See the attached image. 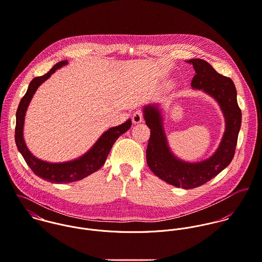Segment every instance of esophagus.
Wrapping results in <instances>:
<instances>
[{
  "mask_svg": "<svg viewBox=\"0 0 262 262\" xmlns=\"http://www.w3.org/2000/svg\"><path fill=\"white\" fill-rule=\"evenodd\" d=\"M144 121V114L142 111L138 110L136 111L134 114H133V122L135 124H138V123H141Z\"/></svg>",
  "mask_w": 262,
  "mask_h": 262,
  "instance_id": "34e87169",
  "label": "esophagus"
}]
</instances>
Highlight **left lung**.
<instances>
[{
    "label": "left lung",
    "mask_w": 262,
    "mask_h": 262,
    "mask_svg": "<svg viewBox=\"0 0 262 262\" xmlns=\"http://www.w3.org/2000/svg\"><path fill=\"white\" fill-rule=\"evenodd\" d=\"M186 61L193 66L196 73L191 81V87L203 90L211 96L220 105L225 117V133L213 155L195 163L175 157L168 146L158 105L145 106L144 115L146 124L151 129L146 151L149 168L165 182L183 189H190L205 184L231 163L235 155L242 113L237 102L235 85L230 78L219 74L204 59L192 58Z\"/></svg>",
    "instance_id": "left-lung-1"
}]
</instances>
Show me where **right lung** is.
<instances>
[{"instance_id":"right-lung-1","label":"right lung","mask_w":262,"mask_h":262,"mask_svg":"<svg viewBox=\"0 0 262 262\" xmlns=\"http://www.w3.org/2000/svg\"><path fill=\"white\" fill-rule=\"evenodd\" d=\"M68 60H61L55 63L46 75L34 78L30 82L27 92L22 97L16 112L15 142L18 151L21 153L25 162L35 175L52 183H70L78 181L99 170L103 166L115 141L132 126V120L127 119L124 123L118 126L110 127L87 153L69 162L50 163L33 156L28 150L23 138V126L27 107L37 88L47 81L57 69L66 66Z\"/></svg>"}]
</instances>
